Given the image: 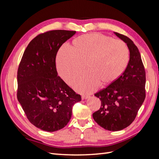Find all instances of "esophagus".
Wrapping results in <instances>:
<instances>
[{"mask_svg": "<svg viewBox=\"0 0 159 159\" xmlns=\"http://www.w3.org/2000/svg\"><path fill=\"white\" fill-rule=\"evenodd\" d=\"M88 98H89V96L88 95H83L82 97H81L82 99H87Z\"/></svg>", "mask_w": 159, "mask_h": 159, "instance_id": "1", "label": "esophagus"}]
</instances>
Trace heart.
Segmentation results:
<instances>
[{
	"instance_id": "obj_1",
	"label": "heart",
	"mask_w": 159,
	"mask_h": 159,
	"mask_svg": "<svg viewBox=\"0 0 159 159\" xmlns=\"http://www.w3.org/2000/svg\"><path fill=\"white\" fill-rule=\"evenodd\" d=\"M129 52L125 43L98 33L81 36L74 41V46H62L57 55L56 64L61 78L71 84L83 72H87L73 83L74 89L88 93L100 83H112L126 68Z\"/></svg>"
}]
</instances>
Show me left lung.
Here are the masks:
<instances>
[{
  "label": "left lung",
  "mask_w": 159,
  "mask_h": 159,
  "mask_svg": "<svg viewBox=\"0 0 159 159\" xmlns=\"http://www.w3.org/2000/svg\"><path fill=\"white\" fill-rule=\"evenodd\" d=\"M127 44L129 61L121 75L106 88L95 94L102 102L93 113L94 121L111 131L127 127L135 119L145 99L146 75L137 47L128 37L113 32Z\"/></svg>",
  "instance_id": "1"
}]
</instances>
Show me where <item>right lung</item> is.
I'll return each mask as SVG.
<instances>
[{
  "label": "right lung",
  "mask_w": 159,
  "mask_h": 159,
  "mask_svg": "<svg viewBox=\"0 0 159 159\" xmlns=\"http://www.w3.org/2000/svg\"><path fill=\"white\" fill-rule=\"evenodd\" d=\"M75 33L57 30L37 36L28 45L18 67V100L30 122L43 131L64 128L73 105L81 100L57 75L56 67L57 51Z\"/></svg>",
  "instance_id": "add662e5"
}]
</instances>
